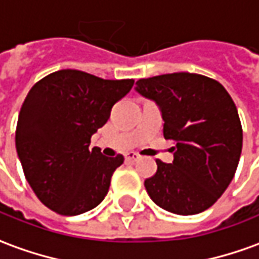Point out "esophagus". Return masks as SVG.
<instances>
[{"label": "esophagus", "mask_w": 259, "mask_h": 259, "mask_svg": "<svg viewBox=\"0 0 259 259\" xmlns=\"http://www.w3.org/2000/svg\"><path fill=\"white\" fill-rule=\"evenodd\" d=\"M125 159L130 160V162H135L137 159H140V155L135 152H128L125 153Z\"/></svg>", "instance_id": "esophagus-1"}]
</instances>
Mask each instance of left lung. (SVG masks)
Segmentation results:
<instances>
[{"label":"left lung","instance_id":"1","mask_svg":"<svg viewBox=\"0 0 259 259\" xmlns=\"http://www.w3.org/2000/svg\"><path fill=\"white\" fill-rule=\"evenodd\" d=\"M135 90L158 104L163 137L176 142L174 162L158 159L156 174L145 181L149 197L181 215L211 207L233 181L242 149L241 121L227 90L186 72L141 78Z\"/></svg>","mask_w":259,"mask_h":259}]
</instances>
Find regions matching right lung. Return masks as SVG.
<instances>
[{"mask_svg":"<svg viewBox=\"0 0 259 259\" xmlns=\"http://www.w3.org/2000/svg\"><path fill=\"white\" fill-rule=\"evenodd\" d=\"M133 85V78L104 80L65 69L29 90L18 117L15 145L25 178L46 207L77 215L104 200L124 156L107 158L100 148H89L90 140Z\"/></svg>","mask_w":259,"mask_h":259,"instance_id":"right-lung-1","label":"right lung"}]
</instances>
